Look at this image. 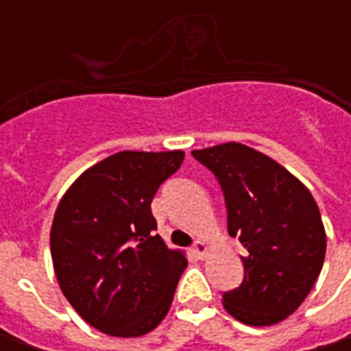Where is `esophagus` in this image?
<instances>
[{
	"mask_svg": "<svg viewBox=\"0 0 351 351\" xmlns=\"http://www.w3.org/2000/svg\"><path fill=\"white\" fill-rule=\"evenodd\" d=\"M193 256L197 259H205L206 254H208V244L205 241H197V243L193 244Z\"/></svg>",
	"mask_w": 351,
	"mask_h": 351,
	"instance_id": "esophagus-1",
	"label": "esophagus"
}]
</instances>
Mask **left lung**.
I'll return each instance as SVG.
<instances>
[{
	"instance_id": "8db88e82",
	"label": "left lung",
	"mask_w": 351,
	"mask_h": 351,
	"mask_svg": "<svg viewBox=\"0 0 351 351\" xmlns=\"http://www.w3.org/2000/svg\"><path fill=\"white\" fill-rule=\"evenodd\" d=\"M213 171L228 206L229 235L246 248L244 280L223 308L254 327L284 322L324 267L327 235L316 199L278 161L241 143L191 150Z\"/></svg>"
}]
</instances>
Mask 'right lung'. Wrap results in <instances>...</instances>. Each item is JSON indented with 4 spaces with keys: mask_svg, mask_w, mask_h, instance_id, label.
I'll return each mask as SVG.
<instances>
[{
    "mask_svg": "<svg viewBox=\"0 0 351 351\" xmlns=\"http://www.w3.org/2000/svg\"><path fill=\"white\" fill-rule=\"evenodd\" d=\"M182 161V150H123L86 169L60 199L50 229L54 272L97 331L135 339L167 316L188 259L154 233L150 203Z\"/></svg>",
    "mask_w": 351,
    "mask_h": 351,
    "instance_id": "obj_1",
    "label": "right lung"
}]
</instances>
